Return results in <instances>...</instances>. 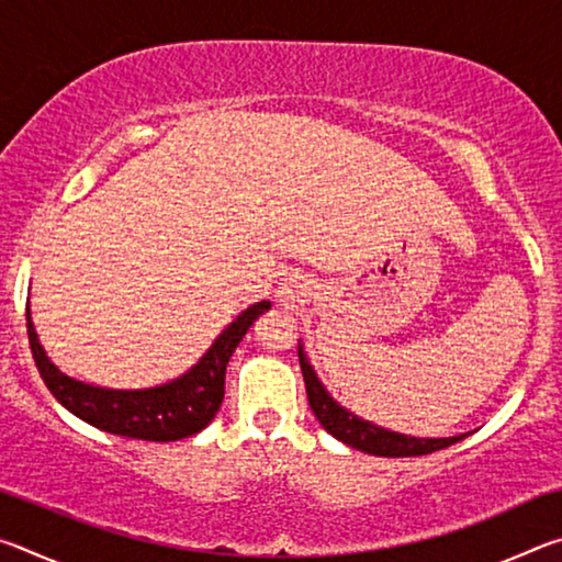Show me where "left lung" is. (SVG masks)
I'll list each match as a JSON object with an SVG mask.
<instances>
[{"label":"left lung","instance_id":"8db88e82","mask_svg":"<svg viewBox=\"0 0 562 562\" xmlns=\"http://www.w3.org/2000/svg\"><path fill=\"white\" fill-rule=\"evenodd\" d=\"M300 367L304 376V389H307V398L312 406V414L317 422L325 426V431L335 436L341 443L351 446V449L372 453V456H386V459H404V456H426L434 451H441L446 446L461 441L465 434L451 436V439H414V436H404L396 431L379 429V426L361 422L355 414H349L345 406H339L331 398L325 386L319 384L317 374L312 372L307 357L300 347Z\"/></svg>","mask_w":562,"mask_h":562}]
</instances>
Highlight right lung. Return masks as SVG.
<instances>
[{"label":"right lung","instance_id":"right-lung-1","mask_svg":"<svg viewBox=\"0 0 562 562\" xmlns=\"http://www.w3.org/2000/svg\"><path fill=\"white\" fill-rule=\"evenodd\" d=\"M270 307V302H258L247 307L231 327H227L205 357L176 382L140 389V392H116V389L91 386L61 374L36 339L34 325L26 312V335H30L32 357L36 369L56 396V402L69 408L81 422L97 426L101 431L140 441H180L203 431L213 422L225 396V367L235 347L258 315Z\"/></svg>","mask_w":562,"mask_h":562}]
</instances>
